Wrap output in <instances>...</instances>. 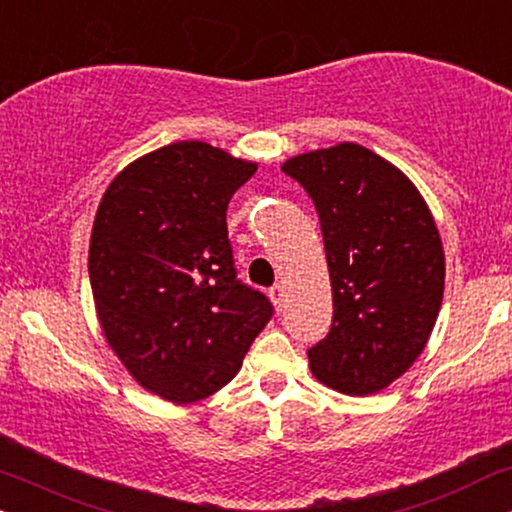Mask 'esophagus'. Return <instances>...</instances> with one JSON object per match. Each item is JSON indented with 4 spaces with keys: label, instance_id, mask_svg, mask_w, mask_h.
Wrapping results in <instances>:
<instances>
[{
    "label": "esophagus",
    "instance_id": "esophagus-1",
    "mask_svg": "<svg viewBox=\"0 0 512 512\" xmlns=\"http://www.w3.org/2000/svg\"><path fill=\"white\" fill-rule=\"evenodd\" d=\"M269 297H271V302H274V306H276V311H283V306H285V288L283 285H274V288H271V292H269Z\"/></svg>",
    "mask_w": 512,
    "mask_h": 512
}]
</instances>
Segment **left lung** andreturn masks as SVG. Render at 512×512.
<instances>
[{
	"label": "left lung",
	"instance_id": "obj_1",
	"mask_svg": "<svg viewBox=\"0 0 512 512\" xmlns=\"http://www.w3.org/2000/svg\"><path fill=\"white\" fill-rule=\"evenodd\" d=\"M313 199L332 288V327L306 351L311 374L344 395L384 391L426 349L445 292L433 213L398 166L356 142L283 161Z\"/></svg>",
	"mask_w": 512,
	"mask_h": 512
}]
</instances>
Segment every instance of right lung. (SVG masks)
Returning a JSON list of instances; mask_svg holds the SVG:
<instances>
[{
	"label": "right lung",
	"instance_id": "obj_1",
	"mask_svg": "<svg viewBox=\"0 0 512 512\" xmlns=\"http://www.w3.org/2000/svg\"><path fill=\"white\" fill-rule=\"evenodd\" d=\"M257 163L170 142L114 175L95 210L88 276L102 335L128 374L175 405L227 386L271 318L236 281L227 206Z\"/></svg>",
	"mask_w": 512,
	"mask_h": 512
}]
</instances>
